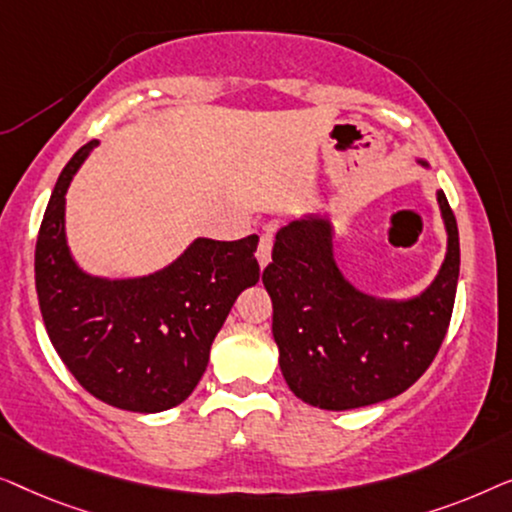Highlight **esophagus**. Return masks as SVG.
Returning a JSON list of instances; mask_svg holds the SVG:
<instances>
[{
  "label": "esophagus",
  "instance_id": "34e87169",
  "mask_svg": "<svg viewBox=\"0 0 512 512\" xmlns=\"http://www.w3.org/2000/svg\"><path fill=\"white\" fill-rule=\"evenodd\" d=\"M271 248H273V236L271 234H264L262 239H259V246H257V262H259V269H264L266 264L271 262Z\"/></svg>",
  "mask_w": 512,
  "mask_h": 512
}]
</instances>
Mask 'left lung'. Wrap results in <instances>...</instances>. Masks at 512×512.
<instances>
[{
    "label": "left lung",
    "instance_id": "left-lung-1",
    "mask_svg": "<svg viewBox=\"0 0 512 512\" xmlns=\"http://www.w3.org/2000/svg\"><path fill=\"white\" fill-rule=\"evenodd\" d=\"M436 199L448 250L436 278L408 299L373 297L343 276L327 215L278 229L262 283L273 304L278 364L294 397L325 410L362 408L406 392L429 369L450 325L459 278L455 213L443 190Z\"/></svg>",
    "mask_w": 512,
    "mask_h": 512
}]
</instances>
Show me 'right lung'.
I'll list each match as a JSON object with an SVG mask.
<instances>
[{
    "instance_id": "right-lung-1",
    "label": "right lung",
    "mask_w": 512,
    "mask_h": 512,
    "mask_svg": "<svg viewBox=\"0 0 512 512\" xmlns=\"http://www.w3.org/2000/svg\"><path fill=\"white\" fill-rule=\"evenodd\" d=\"M97 143L71 157L43 213L34 253L43 325L92 397L132 413H162L190 397L236 297L259 280V239L199 236L148 276L83 271L67 243L64 194Z\"/></svg>"
}]
</instances>
